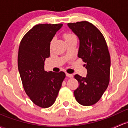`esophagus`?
Wrapping results in <instances>:
<instances>
[{
  "mask_svg": "<svg viewBox=\"0 0 128 128\" xmlns=\"http://www.w3.org/2000/svg\"><path fill=\"white\" fill-rule=\"evenodd\" d=\"M66 76H68V78H72L73 77V75L72 74H68V73H66Z\"/></svg>",
  "mask_w": 128,
  "mask_h": 128,
  "instance_id": "34e87169",
  "label": "esophagus"
}]
</instances>
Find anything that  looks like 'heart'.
<instances>
[{
  "label": "heart",
  "mask_w": 128,
  "mask_h": 128,
  "mask_svg": "<svg viewBox=\"0 0 128 128\" xmlns=\"http://www.w3.org/2000/svg\"><path fill=\"white\" fill-rule=\"evenodd\" d=\"M63 37H64V39H65L66 41H67V40L71 39V38H74V37H75V36L73 34L70 33V32H65V33L63 34ZM52 42H53V40L51 41L50 44V47H52Z\"/></svg>",
  "instance_id": "1"
}]
</instances>
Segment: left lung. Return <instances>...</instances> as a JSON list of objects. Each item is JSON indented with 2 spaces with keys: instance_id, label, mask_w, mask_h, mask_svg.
I'll list each match as a JSON object with an SVG mask.
<instances>
[{
  "instance_id": "left-lung-1",
  "label": "left lung",
  "mask_w": 128,
  "mask_h": 128,
  "mask_svg": "<svg viewBox=\"0 0 128 128\" xmlns=\"http://www.w3.org/2000/svg\"><path fill=\"white\" fill-rule=\"evenodd\" d=\"M80 40L78 57L87 68L86 77L75 75L79 87L74 91L80 104L90 106L101 98L110 81V56L106 39L100 30L88 21L68 24Z\"/></svg>"
}]
</instances>
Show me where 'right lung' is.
<instances>
[{"label":"right lung","mask_w":128,"mask_h":128,"mask_svg":"<svg viewBox=\"0 0 128 128\" xmlns=\"http://www.w3.org/2000/svg\"><path fill=\"white\" fill-rule=\"evenodd\" d=\"M62 24H39L27 32L20 42L18 67L26 93L34 104L48 108L56 100L64 72H46L44 61L50 57V44Z\"/></svg>","instance_id":"add662e5"}]
</instances>
